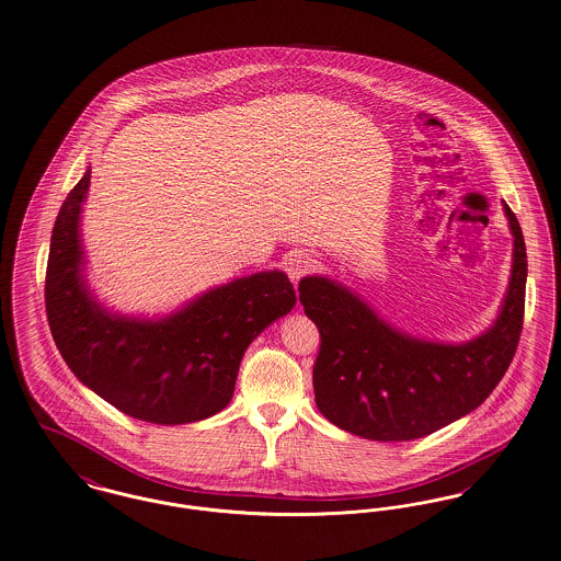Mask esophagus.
<instances>
[{
	"mask_svg": "<svg viewBox=\"0 0 561 561\" xmlns=\"http://www.w3.org/2000/svg\"><path fill=\"white\" fill-rule=\"evenodd\" d=\"M314 267V257L306 251H291L285 257V272L289 274V278L297 283L299 278H304L306 274H310Z\"/></svg>",
	"mask_w": 561,
	"mask_h": 561,
	"instance_id": "34e87169",
	"label": "esophagus"
}]
</instances>
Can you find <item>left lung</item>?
<instances>
[{"instance_id": "left-lung-1", "label": "left lung", "mask_w": 561, "mask_h": 561, "mask_svg": "<svg viewBox=\"0 0 561 561\" xmlns=\"http://www.w3.org/2000/svg\"><path fill=\"white\" fill-rule=\"evenodd\" d=\"M513 270L496 323L467 344L410 337L360 297L324 278L299 280L306 317L319 327L314 399L329 422L371 442H412L477 410L508 369L524 324L528 257L515 213Z\"/></svg>"}]
</instances>
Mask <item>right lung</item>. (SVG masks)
<instances>
[{
	"label": "right lung",
	"mask_w": 561,
	"mask_h": 561,
	"mask_svg": "<svg viewBox=\"0 0 561 561\" xmlns=\"http://www.w3.org/2000/svg\"><path fill=\"white\" fill-rule=\"evenodd\" d=\"M89 185L87 171L67 194L46 266V314L65 363L101 399L144 422L187 424L221 412L249 344L294 308V285L285 272H257L160 321L112 314L82 276L80 210Z\"/></svg>",
	"instance_id": "1"
}]
</instances>
